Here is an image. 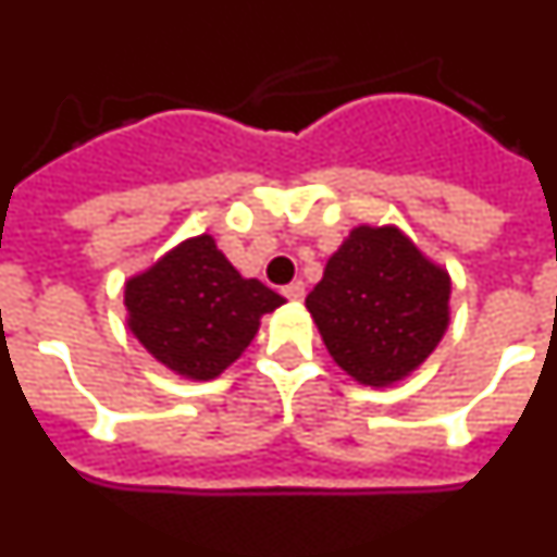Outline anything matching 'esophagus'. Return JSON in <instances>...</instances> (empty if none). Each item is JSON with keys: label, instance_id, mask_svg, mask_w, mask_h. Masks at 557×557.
<instances>
[{"label": "esophagus", "instance_id": "34e87169", "mask_svg": "<svg viewBox=\"0 0 557 557\" xmlns=\"http://www.w3.org/2000/svg\"><path fill=\"white\" fill-rule=\"evenodd\" d=\"M284 298H289V301H304V295H307V287H304V282H293L287 284V287L282 289Z\"/></svg>", "mask_w": 557, "mask_h": 557}]
</instances>
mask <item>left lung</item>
Returning a JSON list of instances; mask_svg holds the SVG:
<instances>
[{
    "mask_svg": "<svg viewBox=\"0 0 557 557\" xmlns=\"http://www.w3.org/2000/svg\"><path fill=\"white\" fill-rule=\"evenodd\" d=\"M449 275L398 228L359 225L326 262L307 309L343 371L385 387L416 371L449 323Z\"/></svg>",
    "mask_w": 557,
    "mask_h": 557,
    "instance_id": "1",
    "label": "left lung"
}]
</instances>
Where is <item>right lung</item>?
I'll return each instance as SVG.
<instances>
[{
	"instance_id": "1",
	"label": "right lung",
	"mask_w": 557,
	"mask_h": 557,
	"mask_svg": "<svg viewBox=\"0 0 557 557\" xmlns=\"http://www.w3.org/2000/svg\"><path fill=\"white\" fill-rule=\"evenodd\" d=\"M284 298L243 278L209 234L186 239L125 284L131 332L181 376L214 379L250 346L259 318Z\"/></svg>"
}]
</instances>
